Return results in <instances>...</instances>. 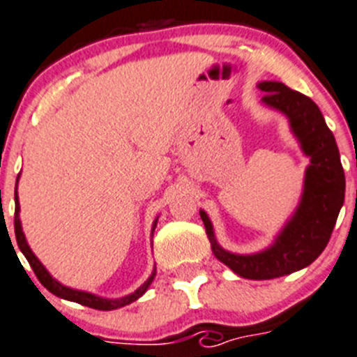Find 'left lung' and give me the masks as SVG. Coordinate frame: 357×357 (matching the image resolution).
<instances>
[{
  "label": "left lung",
  "instance_id": "left-lung-1",
  "mask_svg": "<svg viewBox=\"0 0 357 357\" xmlns=\"http://www.w3.org/2000/svg\"><path fill=\"white\" fill-rule=\"evenodd\" d=\"M257 88L266 93L262 96L266 107L282 112L289 119L299 148L310 158L298 208L268 248L246 255L222 248L208 213L204 209L199 213L213 254L220 262L241 278L271 280L306 268L322 254L344 206L345 176L335 135L326 125L317 103L284 82L264 81Z\"/></svg>",
  "mask_w": 357,
  "mask_h": 357
}]
</instances>
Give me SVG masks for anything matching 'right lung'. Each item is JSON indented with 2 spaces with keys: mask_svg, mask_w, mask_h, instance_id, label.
Instances as JSON below:
<instances>
[{
  "mask_svg": "<svg viewBox=\"0 0 357 357\" xmlns=\"http://www.w3.org/2000/svg\"><path fill=\"white\" fill-rule=\"evenodd\" d=\"M17 183H19V176H17ZM19 211H21V206H19L17 190H15V218H13V227H15V239H17V245H19V248H21L22 254H24V257L28 259L29 266H31L33 271H35L36 278L40 280V284L47 289L49 292H52L54 296H58V298L68 299V301L79 303V305L89 306V308H95V310H116V308H121V306L130 305V303H133L135 299L141 298V296L144 294L146 291H148L149 285H151L153 278H155V275H156V266L153 268L151 276L146 280L144 284H142L141 287L137 289V291L132 292V294H128V296H123V298H118V299L100 298V296L91 294V292L77 291V289H70V287H66V285L59 284L58 280L52 278L51 273L45 269V266H43L42 262L36 259V255L33 254L31 248H29L28 241H26L24 232H22V225H21V218H19ZM156 222H158V216H156L155 222H153L151 236H153V232H155V229H156Z\"/></svg>",
  "mask_w": 357,
  "mask_h": 357,
  "instance_id": "1",
  "label": "right lung"
}]
</instances>
